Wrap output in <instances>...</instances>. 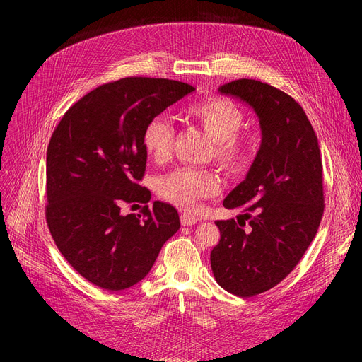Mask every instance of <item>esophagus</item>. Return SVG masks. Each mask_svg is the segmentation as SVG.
<instances>
[{
	"label": "esophagus",
	"mask_w": 362,
	"mask_h": 362,
	"mask_svg": "<svg viewBox=\"0 0 362 362\" xmlns=\"http://www.w3.org/2000/svg\"><path fill=\"white\" fill-rule=\"evenodd\" d=\"M196 222H198V217L190 216V214H181V223H182L184 226H192V225H194Z\"/></svg>",
	"instance_id": "esophagus-1"
}]
</instances>
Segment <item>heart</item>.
Listing matches in <instances>:
<instances>
[{
    "label": "heart",
    "instance_id": "obj_1",
    "mask_svg": "<svg viewBox=\"0 0 362 362\" xmlns=\"http://www.w3.org/2000/svg\"><path fill=\"white\" fill-rule=\"evenodd\" d=\"M189 116L198 120L206 134L216 141V158L231 172H242L252 160L250 140L240 136L243 115L225 98H208L192 104ZM173 141V127L166 117L151 119L141 136L146 154L157 163L168 160ZM218 192V178L211 170L178 168L158 180L161 198L182 210H194L199 201Z\"/></svg>",
    "mask_w": 362,
    "mask_h": 362
}]
</instances>
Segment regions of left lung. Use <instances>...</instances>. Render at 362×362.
Wrapping results in <instances>:
<instances>
[{
  "instance_id": "8db88e82",
  "label": "left lung",
  "mask_w": 362,
  "mask_h": 362,
  "mask_svg": "<svg viewBox=\"0 0 362 362\" xmlns=\"http://www.w3.org/2000/svg\"><path fill=\"white\" fill-rule=\"evenodd\" d=\"M218 92L247 104L261 128L246 178L223 201L242 211L238 223L216 222L221 240L210 255L218 286L252 298L286 278L317 234L325 208L320 148L303 108L276 87L242 78Z\"/></svg>"
}]
</instances>
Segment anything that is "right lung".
Wrapping results in <instances>:
<instances>
[{
	"instance_id": "right-lung-1",
	"label": "right lung",
	"mask_w": 362,
	"mask_h": 362,
	"mask_svg": "<svg viewBox=\"0 0 362 362\" xmlns=\"http://www.w3.org/2000/svg\"><path fill=\"white\" fill-rule=\"evenodd\" d=\"M193 90L175 80L128 76L84 95L54 129L47 151V223L62 255L98 287H133L180 229L170 204L156 201L137 216H124L120 204L151 201L139 184L148 157L141 136L151 119Z\"/></svg>"
}]
</instances>
